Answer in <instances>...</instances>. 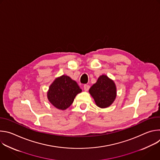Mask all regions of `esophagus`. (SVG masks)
<instances>
[{"label":"esophagus","instance_id":"34e87169","mask_svg":"<svg viewBox=\"0 0 160 160\" xmlns=\"http://www.w3.org/2000/svg\"><path fill=\"white\" fill-rule=\"evenodd\" d=\"M89 88H90V85H84V86H83V89L85 91H88Z\"/></svg>","mask_w":160,"mask_h":160}]
</instances>
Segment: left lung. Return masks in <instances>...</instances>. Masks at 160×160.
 I'll list each match as a JSON object with an SVG mask.
<instances>
[{
  "mask_svg": "<svg viewBox=\"0 0 160 160\" xmlns=\"http://www.w3.org/2000/svg\"><path fill=\"white\" fill-rule=\"evenodd\" d=\"M88 92L96 104L101 108L110 106L115 101L117 94L115 83L106 75H101Z\"/></svg>",
  "mask_w": 160,
  "mask_h": 160,
  "instance_id": "obj_1",
  "label": "left lung"
}]
</instances>
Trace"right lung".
Masks as SVG:
<instances>
[{"mask_svg":"<svg viewBox=\"0 0 160 160\" xmlns=\"http://www.w3.org/2000/svg\"><path fill=\"white\" fill-rule=\"evenodd\" d=\"M82 92L77 83L67 75L57 77L49 86L47 96L50 103L60 110H65L73 103L76 96Z\"/></svg>","mask_w":160,"mask_h":160,"instance_id":"obj_1","label":"right lung"}]
</instances>
